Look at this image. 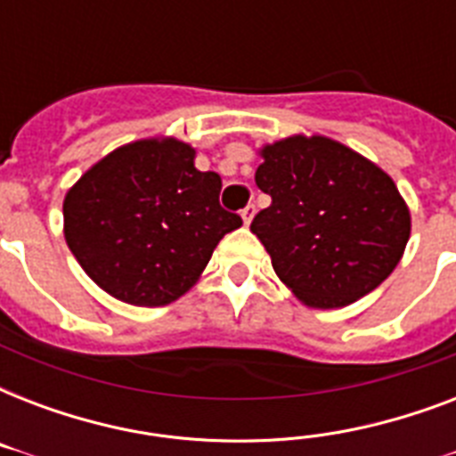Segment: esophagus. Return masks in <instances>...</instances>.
Here are the masks:
<instances>
[{"mask_svg": "<svg viewBox=\"0 0 456 456\" xmlns=\"http://www.w3.org/2000/svg\"><path fill=\"white\" fill-rule=\"evenodd\" d=\"M253 215H256V206H253V203H248V206H246L241 210L243 222H246V224H250V220H253Z\"/></svg>", "mask_w": 456, "mask_h": 456, "instance_id": "obj_1", "label": "esophagus"}]
</instances>
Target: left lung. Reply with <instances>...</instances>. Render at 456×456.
Returning <instances> with one entry per match:
<instances>
[{
	"label": "left lung",
	"instance_id": "left-lung-1",
	"mask_svg": "<svg viewBox=\"0 0 456 456\" xmlns=\"http://www.w3.org/2000/svg\"><path fill=\"white\" fill-rule=\"evenodd\" d=\"M256 172L272 206L250 222L272 267L310 307H343L374 291L410 241V210L395 182L326 137L265 146Z\"/></svg>",
	"mask_w": 456,
	"mask_h": 456
}]
</instances>
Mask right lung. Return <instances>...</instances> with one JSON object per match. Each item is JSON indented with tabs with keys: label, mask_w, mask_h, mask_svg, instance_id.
<instances>
[{
	"label": "right lung",
	"mask_w": 456,
	"mask_h": 456,
	"mask_svg": "<svg viewBox=\"0 0 456 456\" xmlns=\"http://www.w3.org/2000/svg\"><path fill=\"white\" fill-rule=\"evenodd\" d=\"M191 146L142 139L92 165L63 200V232L82 270L113 298L160 307L184 296L215 246L243 224L220 206L217 172Z\"/></svg>",
	"instance_id": "1"
}]
</instances>
